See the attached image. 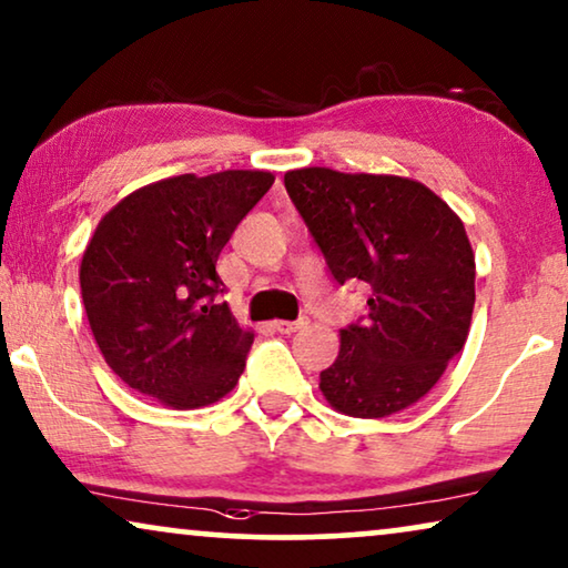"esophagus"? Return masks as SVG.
I'll return each mask as SVG.
<instances>
[{
	"instance_id": "obj_1",
	"label": "esophagus",
	"mask_w": 568,
	"mask_h": 568,
	"mask_svg": "<svg viewBox=\"0 0 568 568\" xmlns=\"http://www.w3.org/2000/svg\"><path fill=\"white\" fill-rule=\"evenodd\" d=\"M305 325H307L305 317H300V321H274V328L278 333H294V331L305 328Z\"/></svg>"
}]
</instances>
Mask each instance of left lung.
<instances>
[{
  "mask_svg": "<svg viewBox=\"0 0 568 568\" xmlns=\"http://www.w3.org/2000/svg\"><path fill=\"white\" fill-rule=\"evenodd\" d=\"M338 284L369 286L364 323L341 331L321 372L325 400L354 418L414 406L463 352L476 305V255L463 220L400 175L302 168L284 175Z\"/></svg>",
  "mask_w": 568,
  "mask_h": 568,
  "instance_id": "obj_1",
  "label": "left lung"
}]
</instances>
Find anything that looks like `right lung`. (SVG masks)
<instances>
[{
  "label": "right lung",
  "mask_w": 568,
  "mask_h": 568,
  "mask_svg": "<svg viewBox=\"0 0 568 568\" xmlns=\"http://www.w3.org/2000/svg\"><path fill=\"white\" fill-rule=\"evenodd\" d=\"M271 183L266 170L165 178L98 222L80 266L84 313L108 367L136 393L189 410L237 385L253 331L216 300V258Z\"/></svg>",
  "instance_id": "1"
}]
</instances>
